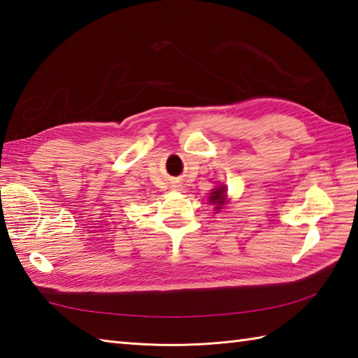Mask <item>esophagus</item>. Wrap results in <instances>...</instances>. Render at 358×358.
<instances>
[{
    "label": "esophagus",
    "instance_id": "esophagus-1",
    "mask_svg": "<svg viewBox=\"0 0 358 358\" xmlns=\"http://www.w3.org/2000/svg\"><path fill=\"white\" fill-rule=\"evenodd\" d=\"M178 189H180V186H178Z\"/></svg>",
    "mask_w": 358,
    "mask_h": 358
}]
</instances>
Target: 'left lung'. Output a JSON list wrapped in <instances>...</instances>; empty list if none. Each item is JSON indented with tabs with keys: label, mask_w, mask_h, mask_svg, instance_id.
Listing matches in <instances>:
<instances>
[{
	"label": "left lung",
	"mask_w": 358,
	"mask_h": 358,
	"mask_svg": "<svg viewBox=\"0 0 358 358\" xmlns=\"http://www.w3.org/2000/svg\"><path fill=\"white\" fill-rule=\"evenodd\" d=\"M226 194H227L226 186H218L217 189H214V191L210 192L209 203L215 204V208H214L215 210H220L226 204V201H227V195Z\"/></svg>",
	"instance_id": "obj_1"
}]
</instances>
